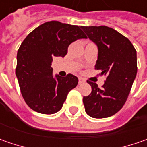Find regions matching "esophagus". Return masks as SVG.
Returning <instances> with one entry per match:
<instances>
[{"instance_id": "34e87169", "label": "esophagus", "mask_w": 147, "mask_h": 147, "mask_svg": "<svg viewBox=\"0 0 147 147\" xmlns=\"http://www.w3.org/2000/svg\"><path fill=\"white\" fill-rule=\"evenodd\" d=\"M84 82H85V81L82 78H78V84H82V83H84Z\"/></svg>"}]
</instances>
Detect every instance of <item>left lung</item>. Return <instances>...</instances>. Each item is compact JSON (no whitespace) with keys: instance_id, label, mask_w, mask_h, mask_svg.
<instances>
[{"instance_id":"8db88e82","label":"left lung","mask_w":147,"mask_h":147,"mask_svg":"<svg viewBox=\"0 0 147 147\" xmlns=\"http://www.w3.org/2000/svg\"><path fill=\"white\" fill-rule=\"evenodd\" d=\"M82 29L98 47L95 69L106 77L101 88L87 81L92 92L82 99L85 111L92 118H107L127 100L138 72L137 51L127 37L107 26H82Z\"/></svg>"}]
</instances>
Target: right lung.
<instances>
[{
  "label": "right lung",
  "instance_id": "1",
  "mask_svg": "<svg viewBox=\"0 0 147 147\" xmlns=\"http://www.w3.org/2000/svg\"><path fill=\"white\" fill-rule=\"evenodd\" d=\"M81 26L59 21L46 22L32 31L17 53V76L20 92L32 110L51 115L58 112L78 79L73 74L52 75L54 56L64 57L71 43L87 38Z\"/></svg>",
  "mask_w": 147,
  "mask_h": 147
}]
</instances>
